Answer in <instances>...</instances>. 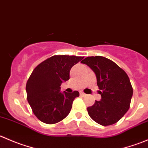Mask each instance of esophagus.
I'll list each match as a JSON object with an SVG mask.
<instances>
[{"mask_svg":"<svg viewBox=\"0 0 148 148\" xmlns=\"http://www.w3.org/2000/svg\"><path fill=\"white\" fill-rule=\"evenodd\" d=\"M79 94H80V96H82V97H84L85 95H85V94L84 93V92H80Z\"/></svg>","mask_w":148,"mask_h":148,"instance_id":"34e87169","label":"esophagus"}]
</instances>
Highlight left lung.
Segmentation results:
<instances>
[{
  "label": "left lung",
  "instance_id": "left-lung-1",
  "mask_svg": "<svg viewBox=\"0 0 148 148\" xmlns=\"http://www.w3.org/2000/svg\"><path fill=\"white\" fill-rule=\"evenodd\" d=\"M81 62L95 73L102 97L100 101L87 107L89 117L103 126L116 123L130 106L133 89L127 74L117 64L103 56H88Z\"/></svg>",
  "mask_w": 148,
  "mask_h": 148
}]
</instances>
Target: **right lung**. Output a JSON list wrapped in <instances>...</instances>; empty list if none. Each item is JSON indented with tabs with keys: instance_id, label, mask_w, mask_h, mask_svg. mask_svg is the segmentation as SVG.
Segmentation results:
<instances>
[{
	"instance_id": "1",
	"label": "right lung",
	"mask_w": 148,
	"mask_h": 148,
	"mask_svg": "<svg viewBox=\"0 0 148 148\" xmlns=\"http://www.w3.org/2000/svg\"><path fill=\"white\" fill-rule=\"evenodd\" d=\"M83 56L55 55L44 60L31 73L26 83L28 102L36 117L49 125L57 123L69 114L77 91L60 92L61 84L69 79L71 67Z\"/></svg>"
}]
</instances>
